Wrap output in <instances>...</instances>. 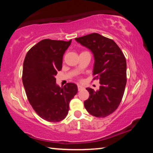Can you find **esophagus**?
<instances>
[{
  "label": "esophagus",
  "instance_id": "1",
  "mask_svg": "<svg viewBox=\"0 0 153 153\" xmlns=\"http://www.w3.org/2000/svg\"><path fill=\"white\" fill-rule=\"evenodd\" d=\"M77 88H78V90H82V88H84V87L81 86V85H77Z\"/></svg>",
  "mask_w": 153,
  "mask_h": 153
}]
</instances>
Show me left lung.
<instances>
[{
    "label": "left lung",
    "instance_id": "1",
    "mask_svg": "<svg viewBox=\"0 0 153 153\" xmlns=\"http://www.w3.org/2000/svg\"><path fill=\"white\" fill-rule=\"evenodd\" d=\"M76 40L90 49L94 55V79H98L97 91L87 88L90 96L84 104L88 112L97 117H105L117 109L122 100L126 79V60L113 40L99 33L76 38Z\"/></svg>",
    "mask_w": 153,
    "mask_h": 153
}]
</instances>
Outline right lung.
<instances>
[{
  "label": "right lung",
  "instance_id": "add662e5",
  "mask_svg": "<svg viewBox=\"0 0 153 153\" xmlns=\"http://www.w3.org/2000/svg\"><path fill=\"white\" fill-rule=\"evenodd\" d=\"M71 42L42 40L30 49L24 61L22 81L27 99L36 113L49 122L66 117L69 102L77 92L74 83L63 88L56 84L55 76L62 69L63 55Z\"/></svg>",
  "mask_w": 153,
  "mask_h": 153
}]
</instances>
